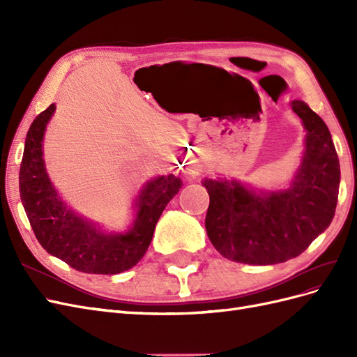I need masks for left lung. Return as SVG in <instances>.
Listing matches in <instances>:
<instances>
[{
    "label": "left lung",
    "mask_w": 357,
    "mask_h": 357,
    "mask_svg": "<svg viewBox=\"0 0 357 357\" xmlns=\"http://www.w3.org/2000/svg\"><path fill=\"white\" fill-rule=\"evenodd\" d=\"M302 121L305 152L290 186L259 192L236 180L202 181L210 195L207 235L223 257L274 265L299 256L331 225L338 201L340 160L326 123L304 102L291 101Z\"/></svg>",
    "instance_id": "left-lung-1"
}]
</instances>
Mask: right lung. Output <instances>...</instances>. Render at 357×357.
<instances>
[{"label": "right lung", "mask_w": 357, "mask_h": 357, "mask_svg": "<svg viewBox=\"0 0 357 357\" xmlns=\"http://www.w3.org/2000/svg\"><path fill=\"white\" fill-rule=\"evenodd\" d=\"M55 109V104H50L31 123L20 162L19 192L32 231L47 253L77 271L123 273L146 255L162 211L183 183L172 174L147 181L135 199L137 214L131 228L123 234H105L67 208L49 180L43 160V137Z\"/></svg>", "instance_id": "right-lung-1"}]
</instances>
